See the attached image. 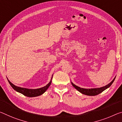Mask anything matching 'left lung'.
Wrapping results in <instances>:
<instances>
[{"label":"left lung","mask_w":122,"mask_h":122,"mask_svg":"<svg viewBox=\"0 0 122 122\" xmlns=\"http://www.w3.org/2000/svg\"><path fill=\"white\" fill-rule=\"evenodd\" d=\"M115 78L113 79V80L112 81L109 83V84L107 85L104 87H102L100 88H91V89H85V88H80V87H78L75 85L74 84H73L71 82V84L73 86V87L76 89L77 90L79 91L81 93L85 94V95L87 96H96L98 95V94H100V93H102V92H103L104 90H105L106 89H107V88H109V87L112 84L114 80H115Z\"/></svg>","instance_id":"obj_1"}]
</instances>
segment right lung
I'll return each instance as SVG.
<instances>
[{"label":"right lung","instance_id":"add662e5","mask_svg":"<svg viewBox=\"0 0 122 122\" xmlns=\"http://www.w3.org/2000/svg\"><path fill=\"white\" fill-rule=\"evenodd\" d=\"M52 78H53V77H52L51 79V81H50L49 82V84H47L46 86L37 89H28L25 88L19 87H17L14 85L12 84L9 80H8L9 84L11 86V87H12L15 91H16L17 92L20 93H22L23 95L25 96L26 97H37L41 95V94H43L44 93L47 91L48 87L50 86V85H51Z\"/></svg>","mask_w":122,"mask_h":122}]
</instances>
